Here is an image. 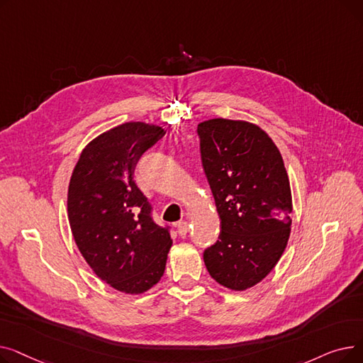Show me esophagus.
<instances>
[{"instance_id": "esophagus-1", "label": "esophagus", "mask_w": 363, "mask_h": 363, "mask_svg": "<svg viewBox=\"0 0 363 363\" xmlns=\"http://www.w3.org/2000/svg\"><path fill=\"white\" fill-rule=\"evenodd\" d=\"M177 228H178V234H179L181 237H185L186 233H188V222H185V220L178 222Z\"/></svg>"}]
</instances>
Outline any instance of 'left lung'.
<instances>
[{
    "label": "left lung",
    "mask_w": 363,
    "mask_h": 363,
    "mask_svg": "<svg viewBox=\"0 0 363 363\" xmlns=\"http://www.w3.org/2000/svg\"><path fill=\"white\" fill-rule=\"evenodd\" d=\"M197 133L220 219L204 264L216 282L242 291L268 275L287 247L290 179L279 150L257 125L219 118L199 123Z\"/></svg>",
    "instance_id": "obj_1"
}]
</instances>
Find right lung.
I'll use <instances>...</instances> for the list:
<instances>
[{
	"label": "right lung",
	"instance_id": "obj_1",
	"mask_svg": "<svg viewBox=\"0 0 363 363\" xmlns=\"http://www.w3.org/2000/svg\"><path fill=\"white\" fill-rule=\"evenodd\" d=\"M164 130L128 122L92 140L69 184L67 213L76 245L99 278L122 293L141 294L163 277L172 247L169 226L133 181L135 166Z\"/></svg>",
	"mask_w": 363,
	"mask_h": 363
}]
</instances>
